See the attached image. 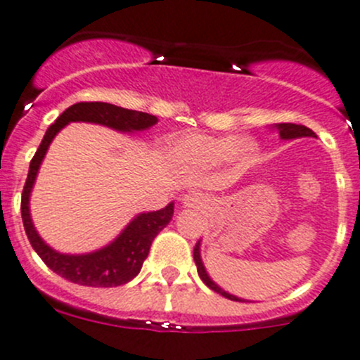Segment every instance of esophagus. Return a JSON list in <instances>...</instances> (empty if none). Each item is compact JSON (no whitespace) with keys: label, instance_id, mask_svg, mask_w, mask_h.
<instances>
[{"label":"esophagus","instance_id":"34e87169","mask_svg":"<svg viewBox=\"0 0 360 360\" xmlns=\"http://www.w3.org/2000/svg\"><path fill=\"white\" fill-rule=\"evenodd\" d=\"M184 205L187 208H202L206 205V195L201 192H188L184 195Z\"/></svg>","mask_w":360,"mask_h":360}]
</instances>
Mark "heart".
Listing matches in <instances>:
<instances>
[{"label":"heart","instance_id":"b5f03b06","mask_svg":"<svg viewBox=\"0 0 360 360\" xmlns=\"http://www.w3.org/2000/svg\"><path fill=\"white\" fill-rule=\"evenodd\" d=\"M240 148V140L236 136H194L181 141L180 154L185 159L195 162H220L234 155Z\"/></svg>","mask_w":360,"mask_h":360}]
</instances>
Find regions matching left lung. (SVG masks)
Here are the masks:
<instances>
[{
	"label": "left lung",
	"mask_w": 360,
	"mask_h": 360,
	"mask_svg": "<svg viewBox=\"0 0 360 360\" xmlns=\"http://www.w3.org/2000/svg\"><path fill=\"white\" fill-rule=\"evenodd\" d=\"M276 129H278L280 136L285 138V140H290V138H302V136H313V138L316 136V134L313 133L309 127L301 126V124H292V122L276 124ZM194 261H195V266H198V275L201 276V280L210 287V289L215 290L217 294H220V296L227 297V300H231V301H241V300H238L236 296H233V294H227L226 290H222L219 285H217V283H213L212 280H210L208 273H206L205 266H202L201 255H199V241L195 243V247H194Z\"/></svg>",
	"instance_id": "obj_1"
}]
</instances>
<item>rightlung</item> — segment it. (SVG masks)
<instances>
[{"label":"right lung","mask_w":360,"mask_h":360,"mask_svg":"<svg viewBox=\"0 0 360 360\" xmlns=\"http://www.w3.org/2000/svg\"><path fill=\"white\" fill-rule=\"evenodd\" d=\"M94 122L108 126L117 131H143L158 122V117L148 113L136 112V110L120 108V106L110 105L101 101H82L75 103L70 108L64 110L54 124L47 129L37 154L33 155L27 173L26 184L22 188V199H20V213H22L24 229H26L27 240L34 248L41 261L49 266L54 273L87 287H119L131 282L140 273L143 261L147 259L150 245L159 231L165 229L173 217V202L166 208L158 212H148L138 215L122 233L119 234L113 243L101 248L98 252L85 255H66L52 250L34 231L33 222L30 217V194L37 179L38 168L45 158L49 145L54 140L56 134L66 126L68 122Z\"/></svg>","instance_id":"add662e5"}]
</instances>
